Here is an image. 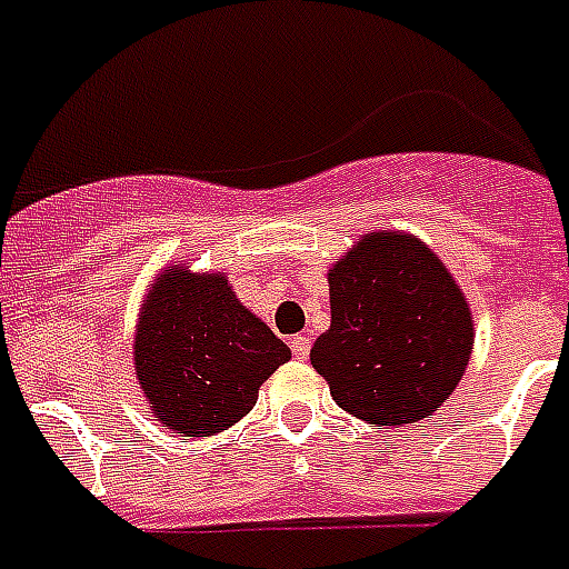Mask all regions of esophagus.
Listing matches in <instances>:
<instances>
[{
	"mask_svg": "<svg viewBox=\"0 0 569 569\" xmlns=\"http://www.w3.org/2000/svg\"><path fill=\"white\" fill-rule=\"evenodd\" d=\"M289 347H292L295 358H307L309 356V347H312V338H309V336H295L292 341H289Z\"/></svg>",
	"mask_w": 569,
	"mask_h": 569,
	"instance_id": "1",
	"label": "esophagus"
}]
</instances>
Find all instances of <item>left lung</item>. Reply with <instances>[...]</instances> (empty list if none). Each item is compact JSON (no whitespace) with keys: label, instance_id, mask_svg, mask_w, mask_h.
<instances>
[{"label":"left lung","instance_id":"obj_1","mask_svg":"<svg viewBox=\"0 0 569 569\" xmlns=\"http://www.w3.org/2000/svg\"><path fill=\"white\" fill-rule=\"evenodd\" d=\"M329 312L309 358L332 399L370 425L431 417L475 350L466 295L410 233L361 237L329 269Z\"/></svg>","mask_w":569,"mask_h":569}]
</instances>
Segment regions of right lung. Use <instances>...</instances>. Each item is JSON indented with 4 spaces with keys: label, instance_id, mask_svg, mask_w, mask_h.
<instances>
[{
    "label": "right lung",
    "instance_id": "right-lung-1",
    "mask_svg": "<svg viewBox=\"0 0 569 569\" xmlns=\"http://www.w3.org/2000/svg\"><path fill=\"white\" fill-rule=\"evenodd\" d=\"M132 356L152 417L181 437H213L254 408L262 381L292 352L242 307L226 274L179 262L150 286Z\"/></svg>",
    "mask_w": 569,
    "mask_h": 569
}]
</instances>
